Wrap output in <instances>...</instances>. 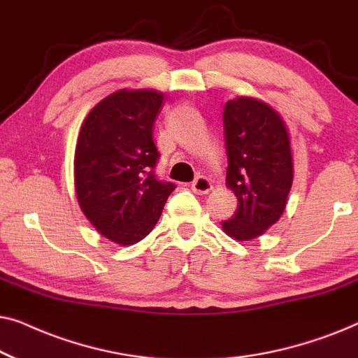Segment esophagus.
Instances as JSON below:
<instances>
[{
	"mask_svg": "<svg viewBox=\"0 0 358 358\" xmlns=\"http://www.w3.org/2000/svg\"><path fill=\"white\" fill-rule=\"evenodd\" d=\"M212 189V180L205 178V176H199V178L192 182V190L195 194H208Z\"/></svg>",
	"mask_w": 358,
	"mask_h": 358,
	"instance_id": "esophagus-1",
	"label": "esophagus"
}]
</instances>
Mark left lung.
Returning a JSON list of instances; mask_svg holds the SVG:
<instances>
[{
	"mask_svg": "<svg viewBox=\"0 0 358 358\" xmlns=\"http://www.w3.org/2000/svg\"><path fill=\"white\" fill-rule=\"evenodd\" d=\"M223 124L227 187L236 195L238 210L222 228L236 241H251L285 212L293 184L290 134L272 106L249 96L224 104Z\"/></svg>",
	"mask_w": 358,
	"mask_h": 358,
	"instance_id": "8db88e82",
	"label": "left lung"
}]
</instances>
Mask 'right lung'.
I'll return each mask as SVG.
<instances>
[{
    "instance_id": "obj_1",
    "label": "right lung",
    "mask_w": 358,
    "mask_h": 358,
    "mask_svg": "<svg viewBox=\"0 0 358 358\" xmlns=\"http://www.w3.org/2000/svg\"><path fill=\"white\" fill-rule=\"evenodd\" d=\"M164 94L119 90L87 112L75 150V192L102 236L129 246L150 234L176 189L159 182L153 124Z\"/></svg>"
}]
</instances>
